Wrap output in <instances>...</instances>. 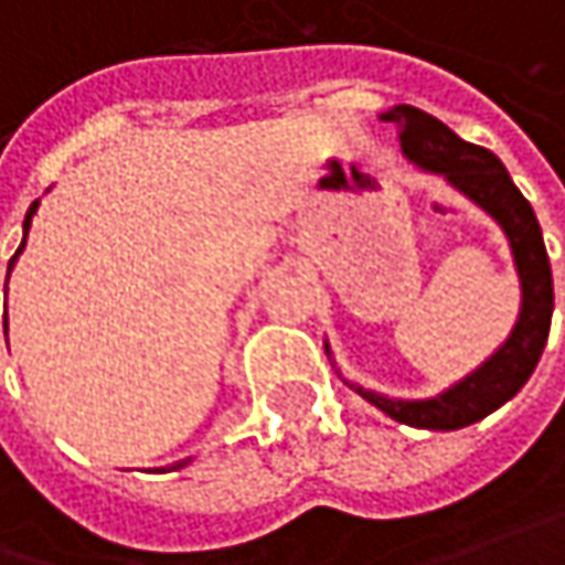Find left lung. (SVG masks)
Here are the masks:
<instances>
[{
    "label": "left lung",
    "instance_id": "8db88e82",
    "mask_svg": "<svg viewBox=\"0 0 565 565\" xmlns=\"http://www.w3.org/2000/svg\"><path fill=\"white\" fill-rule=\"evenodd\" d=\"M381 117L399 127V143L409 162H415L422 172L445 175V182L454 184L460 194H467L502 226L521 281V313L505 345L445 393L431 399H390L383 393L349 383L367 403H374L381 413L403 425L454 431L495 413L534 374L541 351L547 345L550 316H553V275H550L547 246L534 207L514 188L509 169L499 162L495 152L460 140L438 117L425 115L413 105H396Z\"/></svg>",
    "mask_w": 565,
    "mask_h": 565
}]
</instances>
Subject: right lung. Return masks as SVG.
Here are the masks:
<instances>
[{
    "instance_id": "1",
    "label": "right lung",
    "mask_w": 565,
    "mask_h": 565,
    "mask_svg": "<svg viewBox=\"0 0 565 565\" xmlns=\"http://www.w3.org/2000/svg\"><path fill=\"white\" fill-rule=\"evenodd\" d=\"M38 204H41V201H34V204L28 207V214H24V236H28V226H31V216H34V211H38ZM21 249H24V239H21V246H18V252L12 255V262H9V271H12V265H15V258L21 255ZM184 463H188V460H179V463H172V470H179V467H184Z\"/></svg>"
}]
</instances>
